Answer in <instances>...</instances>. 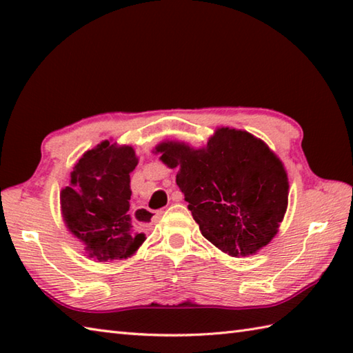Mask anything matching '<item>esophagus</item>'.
Instances as JSON below:
<instances>
[{
	"mask_svg": "<svg viewBox=\"0 0 353 353\" xmlns=\"http://www.w3.org/2000/svg\"><path fill=\"white\" fill-rule=\"evenodd\" d=\"M172 201H179V199L177 197H172ZM162 212L163 211H159V212H157L156 215H150V212L147 211V209H139V216H141V219L142 220H152V221H157V219H159V216L162 215Z\"/></svg>",
	"mask_w": 353,
	"mask_h": 353,
	"instance_id": "esophagus-1",
	"label": "esophagus"
}]
</instances>
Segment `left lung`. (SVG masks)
<instances>
[{"label":"left lung","instance_id":"obj_1","mask_svg":"<svg viewBox=\"0 0 353 353\" xmlns=\"http://www.w3.org/2000/svg\"><path fill=\"white\" fill-rule=\"evenodd\" d=\"M153 153L185 194L201 235L229 256H250L279 230L288 206V176L264 141L220 127L205 147L163 141Z\"/></svg>","mask_w":353,"mask_h":353}]
</instances>
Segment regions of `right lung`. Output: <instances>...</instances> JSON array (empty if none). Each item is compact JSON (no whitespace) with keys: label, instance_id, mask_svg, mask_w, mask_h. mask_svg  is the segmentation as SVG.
Here are the masks:
<instances>
[{"label":"right lung","instance_id":"add662e5","mask_svg":"<svg viewBox=\"0 0 353 353\" xmlns=\"http://www.w3.org/2000/svg\"><path fill=\"white\" fill-rule=\"evenodd\" d=\"M137 165L133 147L109 141L88 150L74 165L71 183L61 191V211L88 258L127 259L145 241L129 212L130 172Z\"/></svg>","mask_w":353,"mask_h":353}]
</instances>
